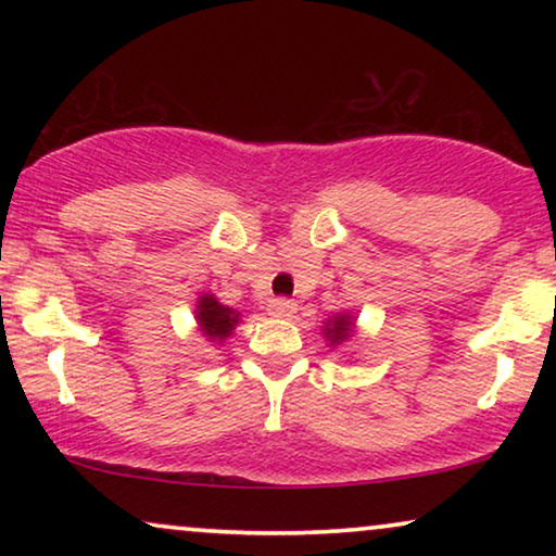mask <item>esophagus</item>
<instances>
[{
  "instance_id": "obj_1",
  "label": "esophagus",
  "mask_w": 556,
  "mask_h": 556,
  "mask_svg": "<svg viewBox=\"0 0 556 556\" xmlns=\"http://www.w3.org/2000/svg\"><path fill=\"white\" fill-rule=\"evenodd\" d=\"M268 314L276 318H291L295 314V303L288 299H273L268 303Z\"/></svg>"
}]
</instances>
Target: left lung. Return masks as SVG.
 I'll list each match as a JSON object with an SVG mask.
<instances>
[{
  "instance_id": "obj_1",
  "label": "left lung",
  "mask_w": 556,
  "mask_h": 556,
  "mask_svg": "<svg viewBox=\"0 0 556 556\" xmlns=\"http://www.w3.org/2000/svg\"><path fill=\"white\" fill-rule=\"evenodd\" d=\"M324 339L326 344H329L331 349L333 346H341L344 341H349L354 337L356 331V318L349 314V311H341V314H333L331 318H326L324 324Z\"/></svg>"
}]
</instances>
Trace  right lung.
Masks as SVG:
<instances>
[{"label": "right lung", "mask_w": 556, "mask_h": 556, "mask_svg": "<svg viewBox=\"0 0 556 556\" xmlns=\"http://www.w3.org/2000/svg\"><path fill=\"white\" fill-rule=\"evenodd\" d=\"M194 318L197 329L202 331L204 339L212 341V344H225V341L232 337L235 326L240 324L242 314L230 306H225V303H219L217 295L207 291L197 299Z\"/></svg>", "instance_id": "add662e5"}]
</instances>
